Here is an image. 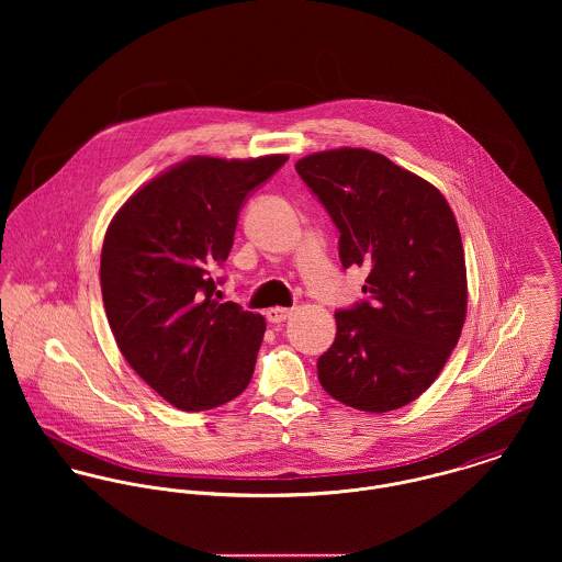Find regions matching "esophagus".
Masks as SVG:
<instances>
[{
    "label": "esophagus",
    "instance_id": "obj_1",
    "mask_svg": "<svg viewBox=\"0 0 562 562\" xmlns=\"http://www.w3.org/2000/svg\"><path fill=\"white\" fill-rule=\"evenodd\" d=\"M292 316V310H285V307H272L266 312V321L270 324H281V322L288 321Z\"/></svg>",
    "mask_w": 562,
    "mask_h": 562
}]
</instances>
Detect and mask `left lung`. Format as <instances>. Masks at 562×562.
Wrapping results in <instances>:
<instances>
[{"label":"left lung","mask_w":562,"mask_h":562,"mask_svg":"<svg viewBox=\"0 0 562 562\" xmlns=\"http://www.w3.org/2000/svg\"><path fill=\"white\" fill-rule=\"evenodd\" d=\"M296 170L339 232L341 266L370 270L368 299L335 312L321 385L359 411L401 408L432 385L461 337L468 277L457 218L432 183L368 149L314 154Z\"/></svg>","instance_id":"8db88e82"}]
</instances>
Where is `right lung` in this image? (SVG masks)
Instances as JSON below:
<instances>
[{"label": "right lung", "mask_w": 562, "mask_h": 562, "mask_svg": "<svg viewBox=\"0 0 562 562\" xmlns=\"http://www.w3.org/2000/svg\"><path fill=\"white\" fill-rule=\"evenodd\" d=\"M288 156L192 158L140 188L112 218L101 294L134 372L181 411L234 401L252 379L266 321L216 288L241 205Z\"/></svg>", "instance_id": "add662e5"}]
</instances>
